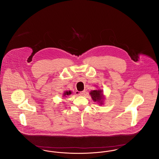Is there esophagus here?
Listing matches in <instances>:
<instances>
[{
  "label": "esophagus",
  "mask_w": 159,
  "mask_h": 159,
  "mask_svg": "<svg viewBox=\"0 0 159 159\" xmlns=\"http://www.w3.org/2000/svg\"><path fill=\"white\" fill-rule=\"evenodd\" d=\"M84 93H85V91H84L79 92L77 93V94L79 95H80V96H83V95H84Z\"/></svg>",
  "instance_id": "esophagus-1"
}]
</instances>
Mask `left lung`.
Returning <instances> with one entry per match:
<instances>
[{"label": "left lung", "instance_id": "8db88e82", "mask_svg": "<svg viewBox=\"0 0 159 159\" xmlns=\"http://www.w3.org/2000/svg\"><path fill=\"white\" fill-rule=\"evenodd\" d=\"M90 95L92 99L94 101H97L100 103V104H102V99H103L102 97V93L101 90H94L91 91L90 92Z\"/></svg>", "mask_w": 159, "mask_h": 159}]
</instances>
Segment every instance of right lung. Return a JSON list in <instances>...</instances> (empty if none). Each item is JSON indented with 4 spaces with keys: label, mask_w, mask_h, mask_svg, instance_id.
<instances>
[{
    "label": "right lung",
    "mask_w": 159,
    "mask_h": 159,
    "mask_svg": "<svg viewBox=\"0 0 159 159\" xmlns=\"http://www.w3.org/2000/svg\"><path fill=\"white\" fill-rule=\"evenodd\" d=\"M71 93V91H66V92L64 93V97H67L68 95H70Z\"/></svg>",
    "instance_id": "right-lung-1"
}]
</instances>
